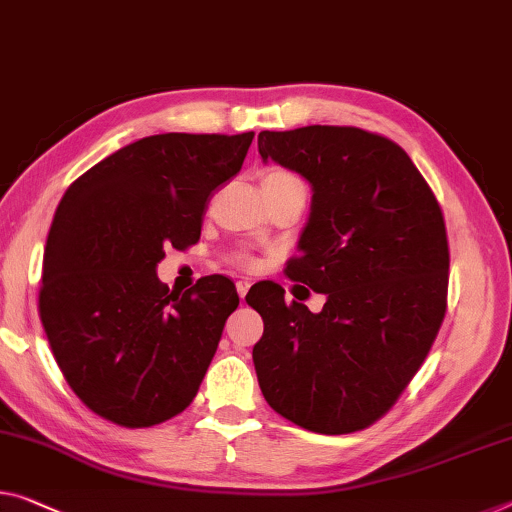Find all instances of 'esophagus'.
<instances>
[{
    "mask_svg": "<svg viewBox=\"0 0 512 512\" xmlns=\"http://www.w3.org/2000/svg\"><path fill=\"white\" fill-rule=\"evenodd\" d=\"M249 286H251V283L249 281H238V283H235V288H238V295H240V300L242 302H245V297H247V293H249Z\"/></svg>",
    "mask_w": 512,
    "mask_h": 512,
    "instance_id": "34e87169",
    "label": "esophagus"
}]
</instances>
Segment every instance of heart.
I'll return each mask as SVG.
<instances>
[{
	"instance_id": "heart-1",
	"label": "heart",
	"mask_w": 512,
	"mask_h": 512,
	"mask_svg": "<svg viewBox=\"0 0 512 512\" xmlns=\"http://www.w3.org/2000/svg\"><path fill=\"white\" fill-rule=\"evenodd\" d=\"M293 183H302V180L297 178L293 171H286V169H270V171H265V176H263V190H277V187L293 185ZM233 263L238 267H254L256 258L249 254H238V256H233Z\"/></svg>"
}]
</instances>
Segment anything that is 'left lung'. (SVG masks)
Wrapping results in <instances>:
<instances>
[{
    "instance_id": "1",
    "label": "left lung",
    "mask_w": 512,
    "mask_h": 512,
    "mask_svg": "<svg viewBox=\"0 0 512 512\" xmlns=\"http://www.w3.org/2000/svg\"><path fill=\"white\" fill-rule=\"evenodd\" d=\"M258 153L313 185L300 256L286 265L327 302L311 313L279 283L254 286L263 318L254 366L267 405L320 435L382 419L407 389L446 316L448 238L426 178L389 137L352 125L258 135Z\"/></svg>"
}]
</instances>
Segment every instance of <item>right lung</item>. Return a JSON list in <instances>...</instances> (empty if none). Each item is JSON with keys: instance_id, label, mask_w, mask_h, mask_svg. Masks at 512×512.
<instances>
[{"instance_id": "1", "label": "right lung", "mask_w": 512, "mask_h": 512, "mask_svg": "<svg viewBox=\"0 0 512 512\" xmlns=\"http://www.w3.org/2000/svg\"><path fill=\"white\" fill-rule=\"evenodd\" d=\"M254 132H167L82 174L54 212L38 313L68 387L123 428L192 403L215 357L235 283L210 274L183 295L157 279L164 249L199 242L212 192L242 169Z\"/></svg>"}]
</instances>
